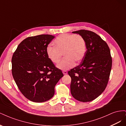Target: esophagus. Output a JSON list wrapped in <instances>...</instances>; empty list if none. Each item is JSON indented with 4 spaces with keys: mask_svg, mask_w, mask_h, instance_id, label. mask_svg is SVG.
<instances>
[{
    "mask_svg": "<svg viewBox=\"0 0 126 126\" xmlns=\"http://www.w3.org/2000/svg\"><path fill=\"white\" fill-rule=\"evenodd\" d=\"M63 75H67V71H66V70H63Z\"/></svg>",
    "mask_w": 126,
    "mask_h": 126,
    "instance_id": "1",
    "label": "esophagus"
}]
</instances>
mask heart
Listing matches in <instances>:
<instances>
[{"label": "heart", "mask_w": 126, "mask_h": 126, "mask_svg": "<svg viewBox=\"0 0 126 126\" xmlns=\"http://www.w3.org/2000/svg\"><path fill=\"white\" fill-rule=\"evenodd\" d=\"M53 45L54 47L48 46L46 49L47 57L52 63L57 64L63 54L64 58L57 65L63 70L70 69L75 65V62H80L86 52L85 39L79 35L62 34L54 40Z\"/></svg>", "instance_id": "heart-1"}]
</instances>
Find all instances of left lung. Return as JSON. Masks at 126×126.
I'll return each instance as SVG.
<instances>
[{"label": "left lung", "mask_w": 126, "mask_h": 126, "mask_svg": "<svg viewBox=\"0 0 126 126\" xmlns=\"http://www.w3.org/2000/svg\"><path fill=\"white\" fill-rule=\"evenodd\" d=\"M72 33L84 38L87 51L80 64L68 71L71 78V94L79 101H91L99 96L107 85L112 67L110 49L93 32L80 30Z\"/></svg>", "instance_id": "obj_1"}]
</instances>
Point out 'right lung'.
I'll list each match as a JSON object with an SVG mask.
<instances>
[{"mask_svg": "<svg viewBox=\"0 0 126 126\" xmlns=\"http://www.w3.org/2000/svg\"><path fill=\"white\" fill-rule=\"evenodd\" d=\"M55 37L40 35L22 41L14 53L12 74L22 94L35 102L54 96L55 87L63 75L48 58L46 49Z\"/></svg>", "mask_w": 126, "mask_h": 126, "instance_id": "add662e5", "label": "right lung"}]
</instances>
